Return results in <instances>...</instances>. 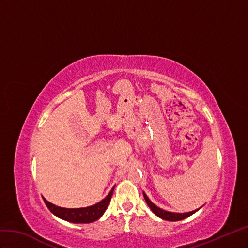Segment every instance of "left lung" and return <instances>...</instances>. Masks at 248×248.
<instances>
[{
    "label": "left lung",
    "mask_w": 248,
    "mask_h": 248,
    "mask_svg": "<svg viewBox=\"0 0 248 248\" xmlns=\"http://www.w3.org/2000/svg\"><path fill=\"white\" fill-rule=\"evenodd\" d=\"M143 196H144V200H145V202L147 203V206L151 208V210L154 212V214H155L158 217L164 219V220H168V221L183 220V219H185V218L191 216L192 214H194L196 211L200 210V209H197V210H194V211L188 212V213H173V212H168V211H165V210L155 206V204H154L150 201V199H148V197L146 196V194L144 192H143Z\"/></svg>",
    "instance_id": "1"
}]
</instances>
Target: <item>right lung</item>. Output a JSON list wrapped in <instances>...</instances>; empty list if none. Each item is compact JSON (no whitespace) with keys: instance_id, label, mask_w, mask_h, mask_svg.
Listing matches in <instances>:
<instances>
[{"instance_id":"add662e5","label":"right lung","mask_w":248,"mask_h":248,"mask_svg":"<svg viewBox=\"0 0 248 248\" xmlns=\"http://www.w3.org/2000/svg\"><path fill=\"white\" fill-rule=\"evenodd\" d=\"M113 190H114V187L112 188L109 194L106 196L103 201L93 204V206L86 207V208H77V209L61 208L47 202L45 197H44V201L48 210L51 211L54 215L63 219V220H66L73 223H90L97 220V219L101 218L102 215L105 213V211L108 208V204L111 201Z\"/></svg>"}]
</instances>
